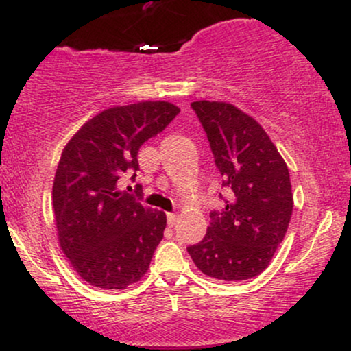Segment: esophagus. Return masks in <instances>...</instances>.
Segmentation results:
<instances>
[{
    "mask_svg": "<svg viewBox=\"0 0 351 351\" xmlns=\"http://www.w3.org/2000/svg\"><path fill=\"white\" fill-rule=\"evenodd\" d=\"M176 223H178V215H173V213H170V215H168V226H175Z\"/></svg>",
    "mask_w": 351,
    "mask_h": 351,
    "instance_id": "1",
    "label": "esophagus"
}]
</instances>
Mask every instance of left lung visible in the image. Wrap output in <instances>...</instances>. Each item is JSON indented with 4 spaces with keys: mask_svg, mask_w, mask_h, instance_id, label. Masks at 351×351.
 <instances>
[{
    "mask_svg": "<svg viewBox=\"0 0 351 351\" xmlns=\"http://www.w3.org/2000/svg\"><path fill=\"white\" fill-rule=\"evenodd\" d=\"M191 107L206 132L229 199L223 211L209 215L206 236L188 252L213 279H252L271 264L291 223L289 168L264 128L232 104L198 100Z\"/></svg>",
    "mask_w": 351,
    "mask_h": 351,
    "instance_id": "8db88e82",
    "label": "left lung"
}]
</instances>
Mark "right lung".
Here are the masks:
<instances>
[{"label": "right lung", "instance_id": "add662e5", "mask_svg": "<svg viewBox=\"0 0 351 351\" xmlns=\"http://www.w3.org/2000/svg\"><path fill=\"white\" fill-rule=\"evenodd\" d=\"M180 114L170 102L112 107L92 117L64 147L52 186L59 244L74 271L100 289H125L150 267L167 215L117 183L138 170L140 147Z\"/></svg>", "mask_w": 351, "mask_h": 351}]
</instances>
